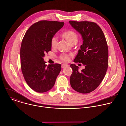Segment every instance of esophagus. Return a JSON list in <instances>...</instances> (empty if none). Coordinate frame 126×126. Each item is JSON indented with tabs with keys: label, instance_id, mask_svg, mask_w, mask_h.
<instances>
[{
	"label": "esophagus",
	"instance_id": "34e87169",
	"mask_svg": "<svg viewBox=\"0 0 126 126\" xmlns=\"http://www.w3.org/2000/svg\"><path fill=\"white\" fill-rule=\"evenodd\" d=\"M67 66H68V65H67V64H62V65H61V67H62V68H65L66 67H67Z\"/></svg>",
	"mask_w": 126,
	"mask_h": 126
}]
</instances>
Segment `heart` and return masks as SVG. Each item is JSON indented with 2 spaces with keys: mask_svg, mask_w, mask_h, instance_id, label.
I'll list each match as a JSON object with an SVG mask.
<instances>
[{
  "mask_svg": "<svg viewBox=\"0 0 126 126\" xmlns=\"http://www.w3.org/2000/svg\"><path fill=\"white\" fill-rule=\"evenodd\" d=\"M63 36L71 44H72L75 42H77L78 35L75 32L72 30H68L64 31L62 33ZM57 45V39L56 37L52 38L51 40V46L52 48H55ZM61 58L64 61H68L69 57L67 55H62Z\"/></svg>",
  "mask_w": 126,
  "mask_h": 126,
  "instance_id": "b5f03b06",
  "label": "heart"
}]
</instances>
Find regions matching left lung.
I'll list each match as a JSON object with an SVG mask.
<instances>
[{"instance_id": "obj_1", "label": "left lung", "mask_w": 126, "mask_h": 126, "mask_svg": "<svg viewBox=\"0 0 126 126\" xmlns=\"http://www.w3.org/2000/svg\"><path fill=\"white\" fill-rule=\"evenodd\" d=\"M83 40L74 62L82 63L85 69L71 64L73 72L70 84L74 90L87 94L93 91L103 80L108 66V48L105 35L97 23L90 21H69Z\"/></svg>"}]
</instances>
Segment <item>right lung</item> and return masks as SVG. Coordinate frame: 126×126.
<instances>
[{
	"instance_id": "obj_1",
	"label": "right lung",
	"mask_w": 126,
	"mask_h": 126,
	"mask_svg": "<svg viewBox=\"0 0 126 126\" xmlns=\"http://www.w3.org/2000/svg\"><path fill=\"white\" fill-rule=\"evenodd\" d=\"M64 24V22L39 21L24 35L20 48L21 68L27 84L35 92L44 93L51 89L61 70V64L47 66L43 58L51 51L52 38Z\"/></svg>"
}]
</instances>
